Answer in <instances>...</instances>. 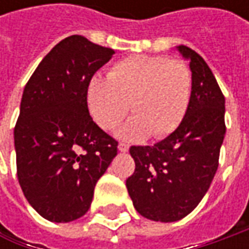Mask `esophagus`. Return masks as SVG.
<instances>
[{
  "mask_svg": "<svg viewBox=\"0 0 249 249\" xmlns=\"http://www.w3.org/2000/svg\"><path fill=\"white\" fill-rule=\"evenodd\" d=\"M118 149H119L120 152H127L129 151V145L126 142H120L119 145H118Z\"/></svg>",
  "mask_w": 249,
  "mask_h": 249,
  "instance_id": "obj_1",
  "label": "esophagus"
}]
</instances>
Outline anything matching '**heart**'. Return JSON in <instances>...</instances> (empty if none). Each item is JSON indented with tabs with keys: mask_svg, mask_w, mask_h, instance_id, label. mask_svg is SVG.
Wrapping results in <instances>:
<instances>
[{
	"mask_svg": "<svg viewBox=\"0 0 249 249\" xmlns=\"http://www.w3.org/2000/svg\"><path fill=\"white\" fill-rule=\"evenodd\" d=\"M193 92V76L186 63L162 55H133L108 73V80L92 77L87 105L92 119L105 130L119 126L131 108L134 116L118 136L139 141L163 139L183 122Z\"/></svg>",
	"mask_w": 249,
	"mask_h": 249,
	"instance_id": "heart-1",
	"label": "heart"
}]
</instances>
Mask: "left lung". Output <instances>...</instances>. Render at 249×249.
Returning a JSON list of instances; mask_svg holds the SVG:
<instances>
[{
	"label": "left lung",
	"instance_id": "left-lung-1",
	"mask_svg": "<svg viewBox=\"0 0 249 249\" xmlns=\"http://www.w3.org/2000/svg\"><path fill=\"white\" fill-rule=\"evenodd\" d=\"M190 61L193 92L186 116L152 147H131L136 170L126 180L133 205L154 222H176L196 209L215 177L226 134L225 97L209 66L186 45L176 47Z\"/></svg>",
	"mask_w": 249,
	"mask_h": 249
}]
</instances>
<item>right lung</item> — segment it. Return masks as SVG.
I'll use <instances>...</instances> for the list:
<instances>
[{"label": "right lung", "instance_id": "1", "mask_svg": "<svg viewBox=\"0 0 249 249\" xmlns=\"http://www.w3.org/2000/svg\"><path fill=\"white\" fill-rule=\"evenodd\" d=\"M113 53L83 36L66 37L24 87L14 131L18 180L29 204L50 222L82 217L118 154V141L87 107L91 77Z\"/></svg>", "mask_w": 249, "mask_h": 249}]
</instances>
